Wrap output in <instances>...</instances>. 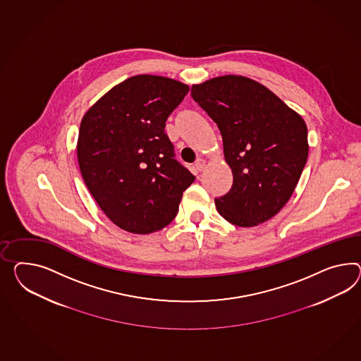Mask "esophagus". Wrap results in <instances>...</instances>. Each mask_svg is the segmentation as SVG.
Here are the masks:
<instances>
[{
	"instance_id": "obj_1",
	"label": "esophagus",
	"mask_w": 361,
	"mask_h": 361,
	"mask_svg": "<svg viewBox=\"0 0 361 361\" xmlns=\"http://www.w3.org/2000/svg\"><path fill=\"white\" fill-rule=\"evenodd\" d=\"M194 167L197 173L203 171L204 167H205V161H204L203 158H199V159L195 162Z\"/></svg>"
}]
</instances>
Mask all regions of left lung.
I'll list each match as a JSON object with an SVG mask.
<instances>
[{"label":"left lung","mask_w":361,"mask_h":361,"mask_svg":"<svg viewBox=\"0 0 361 361\" xmlns=\"http://www.w3.org/2000/svg\"><path fill=\"white\" fill-rule=\"evenodd\" d=\"M195 102L221 132L233 173L229 192L214 199L226 221L242 228L272 219L288 203L305 166V121L264 85L226 74L192 85Z\"/></svg>","instance_id":"1"}]
</instances>
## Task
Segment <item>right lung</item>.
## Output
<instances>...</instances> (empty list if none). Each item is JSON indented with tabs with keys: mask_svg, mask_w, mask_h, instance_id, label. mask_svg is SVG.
I'll use <instances>...</instances> for the list:
<instances>
[{
	"mask_svg": "<svg viewBox=\"0 0 361 361\" xmlns=\"http://www.w3.org/2000/svg\"><path fill=\"white\" fill-rule=\"evenodd\" d=\"M188 90L173 78L139 74L115 85L83 115L77 158L85 185L123 231L164 229L195 180L174 159L165 133Z\"/></svg>",
	"mask_w": 361,
	"mask_h": 361,
	"instance_id": "obj_1",
	"label": "right lung"
}]
</instances>
